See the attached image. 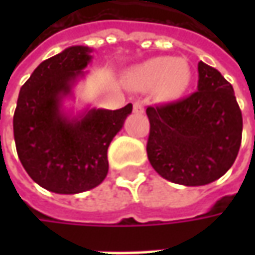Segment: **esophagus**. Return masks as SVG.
I'll return each instance as SVG.
<instances>
[{"label": "esophagus", "instance_id": "1", "mask_svg": "<svg viewBox=\"0 0 255 255\" xmlns=\"http://www.w3.org/2000/svg\"><path fill=\"white\" fill-rule=\"evenodd\" d=\"M143 112H144V108H143L142 102L133 103V113H136V115H142Z\"/></svg>", "mask_w": 255, "mask_h": 255}]
</instances>
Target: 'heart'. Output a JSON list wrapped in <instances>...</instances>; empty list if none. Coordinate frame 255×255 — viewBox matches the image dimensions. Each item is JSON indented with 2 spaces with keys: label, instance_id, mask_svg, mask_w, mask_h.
Segmentation results:
<instances>
[{
  "label": "heart",
  "instance_id": "b5f03b06",
  "mask_svg": "<svg viewBox=\"0 0 255 255\" xmlns=\"http://www.w3.org/2000/svg\"><path fill=\"white\" fill-rule=\"evenodd\" d=\"M193 81V69L186 58L154 56L136 65L128 72V84L137 91L156 88L164 101H173L184 95Z\"/></svg>",
  "mask_w": 255,
  "mask_h": 255
}]
</instances>
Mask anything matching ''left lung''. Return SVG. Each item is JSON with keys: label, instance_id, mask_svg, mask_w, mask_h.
<instances>
[{"label": "left lung", "instance_id": "8db88e82", "mask_svg": "<svg viewBox=\"0 0 255 255\" xmlns=\"http://www.w3.org/2000/svg\"><path fill=\"white\" fill-rule=\"evenodd\" d=\"M147 157L163 179L204 186L233 166L243 116L234 89L210 65L199 62V91L176 103L147 108Z\"/></svg>", "mask_w": 255, "mask_h": 255}]
</instances>
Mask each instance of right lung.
I'll list each match as a JSON object with an SVG mask.
<instances>
[{"label": "right lung", "mask_w": 255, "mask_h": 255, "mask_svg": "<svg viewBox=\"0 0 255 255\" xmlns=\"http://www.w3.org/2000/svg\"><path fill=\"white\" fill-rule=\"evenodd\" d=\"M92 48L75 45L36 66L19 91L14 113L18 157L46 190L78 194L99 186L109 170L108 147L122 130L132 105L109 111L66 108L92 62Z\"/></svg>", "instance_id": "1"}]
</instances>
